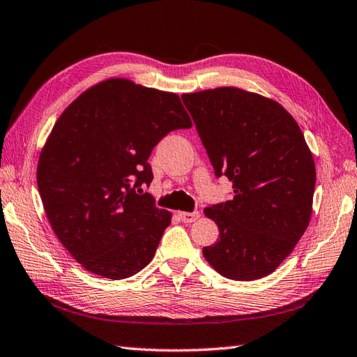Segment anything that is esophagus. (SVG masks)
Returning <instances> with one entry per match:
<instances>
[{
    "label": "esophagus",
    "instance_id": "34e87169",
    "mask_svg": "<svg viewBox=\"0 0 357 357\" xmlns=\"http://www.w3.org/2000/svg\"><path fill=\"white\" fill-rule=\"evenodd\" d=\"M201 216V213L198 211L195 212H181L179 213V218L183 220L184 222H195Z\"/></svg>",
    "mask_w": 357,
    "mask_h": 357
}]
</instances>
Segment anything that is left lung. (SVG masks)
Returning <instances> with one entry per match:
<instances>
[{"label": "left lung", "instance_id": "obj_1", "mask_svg": "<svg viewBox=\"0 0 357 357\" xmlns=\"http://www.w3.org/2000/svg\"><path fill=\"white\" fill-rule=\"evenodd\" d=\"M215 176L232 181L234 198L204 208L220 238L202 249L230 280L274 272L310 225L316 165L303 132L280 103L222 86L184 94Z\"/></svg>", "mask_w": 357, "mask_h": 357}]
</instances>
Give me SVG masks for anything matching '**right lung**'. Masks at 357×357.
Wrapping results in <instances>:
<instances>
[{
  "instance_id": "1",
  "label": "right lung",
  "mask_w": 357,
  "mask_h": 357,
  "mask_svg": "<svg viewBox=\"0 0 357 357\" xmlns=\"http://www.w3.org/2000/svg\"><path fill=\"white\" fill-rule=\"evenodd\" d=\"M192 121L173 93L109 79L63 111L41 150L37 184L63 246L86 271L111 280L151 261L172 215L142 190L151 150Z\"/></svg>"
}]
</instances>
